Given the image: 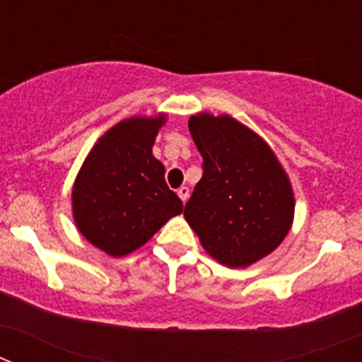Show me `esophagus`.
<instances>
[{"label":"esophagus","instance_id":"1","mask_svg":"<svg viewBox=\"0 0 362 362\" xmlns=\"http://www.w3.org/2000/svg\"><path fill=\"white\" fill-rule=\"evenodd\" d=\"M177 196H179V199L183 201V203H187L188 196H190V188H188V187H179L177 188Z\"/></svg>","mask_w":362,"mask_h":362}]
</instances>
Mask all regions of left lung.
I'll list each match as a JSON object with an SVG mask.
<instances>
[{
    "label": "left lung",
    "instance_id": "1",
    "mask_svg": "<svg viewBox=\"0 0 362 362\" xmlns=\"http://www.w3.org/2000/svg\"><path fill=\"white\" fill-rule=\"evenodd\" d=\"M203 177L185 219L214 259L245 268L283 243L293 221L290 179L274 150L232 116L201 112L188 121Z\"/></svg>",
    "mask_w": 362,
    "mask_h": 362
}]
</instances>
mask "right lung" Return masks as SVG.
Returning <instances> with one entry per match:
<instances>
[{"instance_id":"1","label":"right lung","mask_w":362,"mask_h":362,"mask_svg":"<svg viewBox=\"0 0 362 362\" xmlns=\"http://www.w3.org/2000/svg\"><path fill=\"white\" fill-rule=\"evenodd\" d=\"M166 116H134L99 137L72 188L76 226L112 257L137 250L183 203L166 187L165 166L152 146Z\"/></svg>"}]
</instances>
